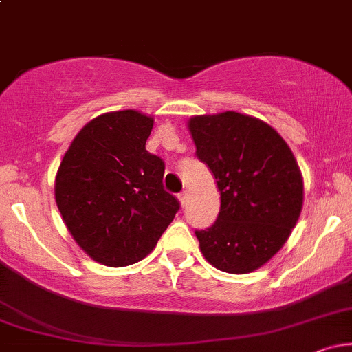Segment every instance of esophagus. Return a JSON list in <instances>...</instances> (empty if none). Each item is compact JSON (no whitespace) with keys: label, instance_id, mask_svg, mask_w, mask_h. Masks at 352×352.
<instances>
[{"label":"esophagus","instance_id":"1","mask_svg":"<svg viewBox=\"0 0 352 352\" xmlns=\"http://www.w3.org/2000/svg\"><path fill=\"white\" fill-rule=\"evenodd\" d=\"M179 200H180L182 207H185V205H187V201H188V192H187V190H184V192L179 193Z\"/></svg>","mask_w":352,"mask_h":352}]
</instances>
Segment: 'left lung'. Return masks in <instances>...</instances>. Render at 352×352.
<instances>
[{"mask_svg": "<svg viewBox=\"0 0 352 352\" xmlns=\"http://www.w3.org/2000/svg\"><path fill=\"white\" fill-rule=\"evenodd\" d=\"M188 129L221 200L215 223L195 232L201 253L221 272H254L280 252L300 218L296 159L273 127L240 112L195 116Z\"/></svg>", "mask_w": 352, "mask_h": 352, "instance_id": "obj_1", "label": "left lung"}]
</instances>
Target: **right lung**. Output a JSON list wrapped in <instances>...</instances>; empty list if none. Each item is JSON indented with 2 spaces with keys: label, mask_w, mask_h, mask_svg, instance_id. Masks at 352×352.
<instances>
[{
  "label": "right lung",
  "mask_w": 352,
  "mask_h": 352,
  "mask_svg": "<svg viewBox=\"0 0 352 352\" xmlns=\"http://www.w3.org/2000/svg\"><path fill=\"white\" fill-rule=\"evenodd\" d=\"M152 127V117L132 109L96 117L58 168L54 193L64 223L102 265L147 256L180 208L164 190V160L145 151Z\"/></svg>",
  "instance_id": "obj_1"
}]
</instances>
